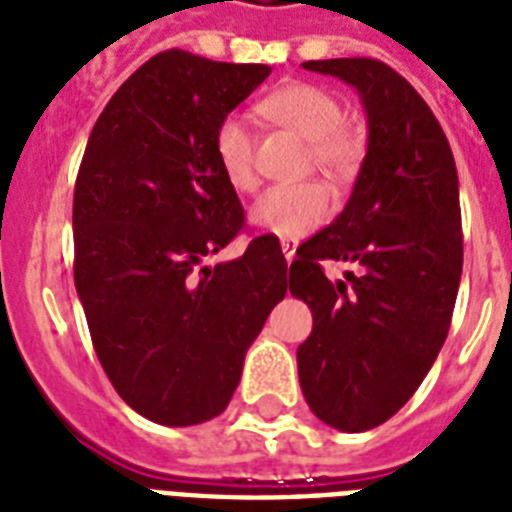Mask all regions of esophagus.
<instances>
[{
	"instance_id": "obj_1",
	"label": "esophagus",
	"mask_w": 512,
	"mask_h": 512,
	"mask_svg": "<svg viewBox=\"0 0 512 512\" xmlns=\"http://www.w3.org/2000/svg\"><path fill=\"white\" fill-rule=\"evenodd\" d=\"M281 252L287 257V263H292L297 252V239H281Z\"/></svg>"
}]
</instances>
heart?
<instances>
[{
  "mask_svg": "<svg viewBox=\"0 0 512 512\" xmlns=\"http://www.w3.org/2000/svg\"><path fill=\"white\" fill-rule=\"evenodd\" d=\"M263 114L311 143V159L335 177L356 172L364 146L356 132L342 124L340 100L319 84L292 82L263 100ZM212 154L225 183L236 191H252L255 177V140L247 122L236 114L220 119L212 135ZM332 212L329 188L319 180L273 185L252 204L249 220L257 231L279 239H303L316 231Z\"/></svg>",
  "mask_w": 512,
  "mask_h": 512,
  "instance_id": "obj_1",
  "label": "heart"
}]
</instances>
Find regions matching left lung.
<instances>
[{"label": "left lung", "instance_id": "left-lung-1", "mask_svg": "<svg viewBox=\"0 0 512 512\" xmlns=\"http://www.w3.org/2000/svg\"><path fill=\"white\" fill-rule=\"evenodd\" d=\"M303 66L356 87L369 124L348 204L289 265V292L313 313L311 337L297 348L305 401L321 422L361 433L414 396L449 335L462 276L457 167L428 103L382 60ZM324 259L364 264L365 273L332 285Z\"/></svg>", "mask_w": 512, "mask_h": 512}]
</instances>
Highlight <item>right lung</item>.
<instances>
[{
    "instance_id": "obj_1",
    "label": "right lung",
    "mask_w": 512,
    "mask_h": 512,
    "mask_svg": "<svg viewBox=\"0 0 512 512\" xmlns=\"http://www.w3.org/2000/svg\"><path fill=\"white\" fill-rule=\"evenodd\" d=\"M271 68L159 52L108 100L74 185V281L116 393L185 428L223 412L247 348L287 295L279 239L204 260L244 228L212 135Z\"/></svg>"
}]
</instances>
